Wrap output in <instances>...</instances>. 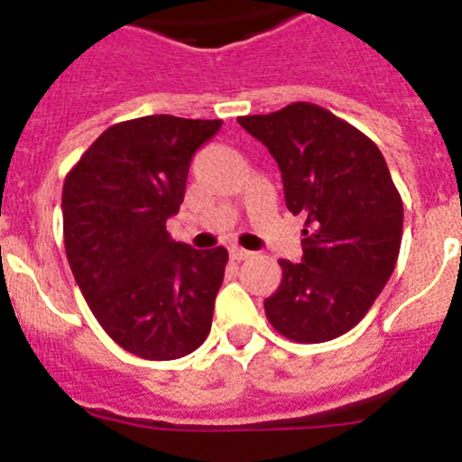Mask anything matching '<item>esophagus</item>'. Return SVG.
<instances>
[{
    "instance_id": "34e87169",
    "label": "esophagus",
    "mask_w": 462,
    "mask_h": 462,
    "mask_svg": "<svg viewBox=\"0 0 462 462\" xmlns=\"http://www.w3.org/2000/svg\"><path fill=\"white\" fill-rule=\"evenodd\" d=\"M228 256H231L234 261H245V259H250L252 252L243 250V247H231V250H228Z\"/></svg>"
}]
</instances>
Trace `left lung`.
Listing matches in <instances>:
<instances>
[{
    "mask_svg": "<svg viewBox=\"0 0 462 462\" xmlns=\"http://www.w3.org/2000/svg\"><path fill=\"white\" fill-rule=\"evenodd\" d=\"M280 166L284 201L305 212L303 259L280 261L282 282L263 300L280 336L328 342L365 317L395 268L402 199L379 148L321 106H284L238 117Z\"/></svg>",
    "mask_w": 462,
    "mask_h": 462,
    "instance_id": "left-lung-1",
    "label": "left lung"
}]
</instances>
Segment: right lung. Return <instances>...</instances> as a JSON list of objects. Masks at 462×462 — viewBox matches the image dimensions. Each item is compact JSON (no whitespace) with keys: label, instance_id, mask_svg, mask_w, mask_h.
I'll return each instance as SVG.
<instances>
[{"label":"right lung","instance_id":"obj_1","mask_svg":"<svg viewBox=\"0 0 462 462\" xmlns=\"http://www.w3.org/2000/svg\"><path fill=\"white\" fill-rule=\"evenodd\" d=\"M222 120L145 116L108 126L67 173L64 250L89 310L122 349L148 361L191 354L210 333L224 247L171 240L191 157Z\"/></svg>","mask_w":462,"mask_h":462}]
</instances>
